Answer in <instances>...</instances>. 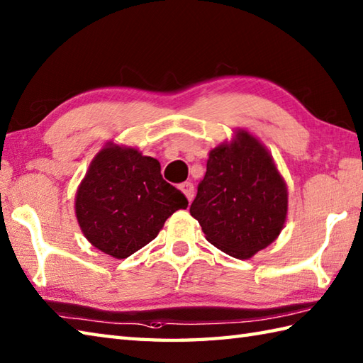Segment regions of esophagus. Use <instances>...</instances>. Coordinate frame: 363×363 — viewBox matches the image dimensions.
I'll return each instance as SVG.
<instances>
[{"mask_svg": "<svg viewBox=\"0 0 363 363\" xmlns=\"http://www.w3.org/2000/svg\"><path fill=\"white\" fill-rule=\"evenodd\" d=\"M181 190H182V194L187 196L189 201H191V199H194V196H195L194 184H191V182H184V184H181Z\"/></svg>", "mask_w": 363, "mask_h": 363, "instance_id": "34e87169", "label": "esophagus"}]
</instances>
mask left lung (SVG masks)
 Masks as SVG:
<instances>
[{
	"instance_id": "obj_1",
	"label": "left lung",
	"mask_w": 363,
	"mask_h": 363,
	"mask_svg": "<svg viewBox=\"0 0 363 363\" xmlns=\"http://www.w3.org/2000/svg\"><path fill=\"white\" fill-rule=\"evenodd\" d=\"M289 194L272 154L248 130L209 152L204 179L190 206L207 242L250 259L281 234Z\"/></svg>"
}]
</instances>
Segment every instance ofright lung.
<instances>
[{"label":"right lung","instance_id":"obj_1","mask_svg":"<svg viewBox=\"0 0 363 363\" xmlns=\"http://www.w3.org/2000/svg\"><path fill=\"white\" fill-rule=\"evenodd\" d=\"M187 206L182 191L164 181L157 159L112 142L91 160L74 201L82 234L115 259L148 245Z\"/></svg>","mask_w":363,"mask_h":363}]
</instances>
